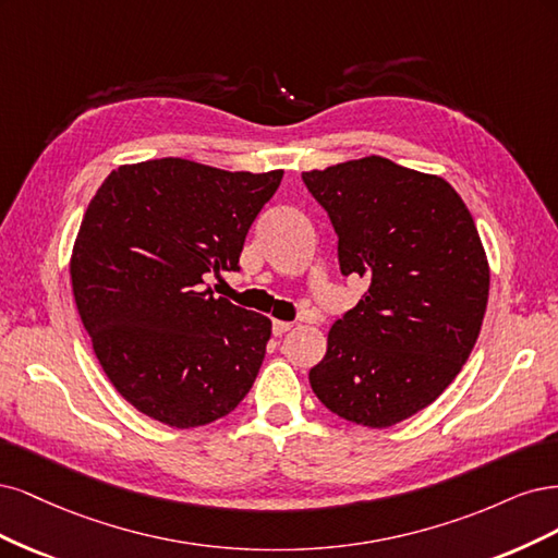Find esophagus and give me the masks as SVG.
Instances as JSON below:
<instances>
[{"mask_svg":"<svg viewBox=\"0 0 558 558\" xmlns=\"http://www.w3.org/2000/svg\"><path fill=\"white\" fill-rule=\"evenodd\" d=\"M271 329H274V336H282V333H287L292 329V322H282V319H274V325H271Z\"/></svg>","mask_w":558,"mask_h":558,"instance_id":"34e87169","label":"esophagus"}]
</instances>
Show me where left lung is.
I'll use <instances>...</instances> for the list:
<instances>
[{
  "label": "left lung",
  "mask_w": 558,
  "mask_h": 558,
  "mask_svg": "<svg viewBox=\"0 0 558 558\" xmlns=\"http://www.w3.org/2000/svg\"><path fill=\"white\" fill-rule=\"evenodd\" d=\"M301 178L333 225L340 274L368 282L311 387L338 417L393 426L434 403L475 345L489 296L480 233L452 185L385 157Z\"/></svg>",
  "instance_id": "left-lung-1"
}]
</instances>
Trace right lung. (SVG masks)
<instances>
[{
	"mask_svg": "<svg viewBox=\"0 0 558 558\" xmlns=\"http://www.w3.org/2000/svg\"><path fill=\"white\" fill-rule=\"evenodd\" d=\"M280 181L165 157L111 171L89 202L71 287L104 373L143 415L204 426L253 387L271 319L215 299L206 278L241 271Z\"/></svg>",
	"mask_w": 558,
	"mask_h": 558,
	"instance_id": "obj_1",
	"label": "right lung"
}]
</instances>
